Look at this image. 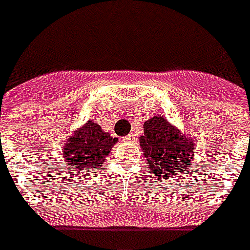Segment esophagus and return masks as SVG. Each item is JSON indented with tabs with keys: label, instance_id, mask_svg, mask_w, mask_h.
I'll list each match as a JSON object with an SVG mask.
<instances>
[{
	"label": "esophagus",
	"instance_id": "esophagus-1",
	"mask_svg": "<svg viewBox=\"0 0 250 250\" xmlns=\"http://www.w3.org/2000/svg\"><path fill=\"white\" fill-rule=\"evenodd\" d=\"M133 139H135V135H133V132H131L125 137V141H133Z\"/></svg>",
	"mask_w": 250,
	"mask_h": 250
}]
</instances>
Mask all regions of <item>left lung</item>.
<instances>
[{
    "mask_svg": "<svg viewBox=\"0 0 250 250\" xmlns=\"http://www.w3.org/2000/svg\"><path fill=\"white\" fill-rule=\"evenodd\" d=\"M140 145L148 160L146 166L158 179L179 176L192 170L194 143L162 115H156L145 122Z\"/></svg>",
    "mask_w": 250,
    "mask_h": 250,
    "instance_id": "1",
    "label": "left lung"
}]
</instances>
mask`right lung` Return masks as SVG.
<instances>
[{
	"label": "right lung",
	"instance_id": "obj_1",
	"mask_svg": "<svg viewBox=\"0 0 250 250\" xmlns=\"http://www.w3.org/2000/svg\"><path fill=\"white\" fill-rule=\"evenodd\" d=\"M118 141L110 133L104 132L101 127L92 121L72 133L63 146L64 164L71 167L72 175L89 176L101 167L113 145Z\"/></svg>",
	"mask_w": 250,
	"mask_h": 250
}]
</instances>
